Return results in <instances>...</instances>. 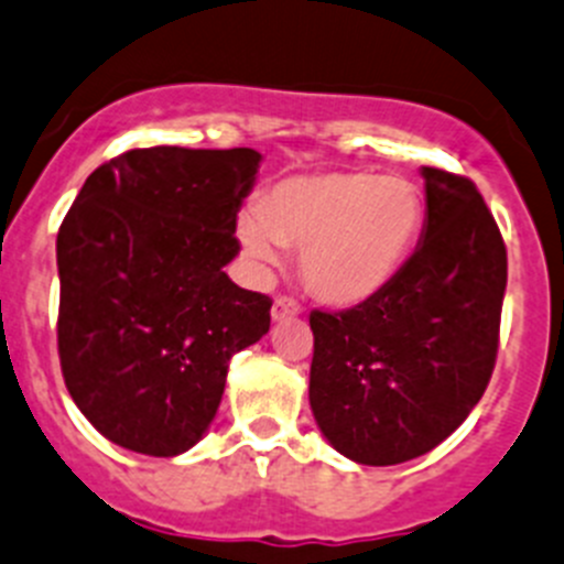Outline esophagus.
I'll use <instances>...</instances> for the list:
<instances>
[{"mask_svg":"<svg viewBox=\"0 0 564 564\" xmlns=\"http://www.w3.org/2000/svg\"><path fill=\"white\" fill-rule=\"evenodd\" d=\"M297 314H300L297 300H292V297H278L275 303H272V319H275V322L294 319V316H297Z\"/></svg>","mask_w":564,"mask_h":564,"instance_id":"1","label":"esophagus"}]
</instances>
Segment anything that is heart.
Returning <instances> with one entry per match:
<instances>
[{
  "mask_svg": "<svg viewBox=\"0 0 564 564\" xmlns=\"http://www.w3.org/2000/svg\"><path fill=\"white\" fill-rule=\"evenodd\" d=\"M424 226V195L410 178L327 171L275 184L259 215L239 217L237 237L259 267L300 250V272L316 297L355 305L388 286Z\"/></svg>",
  "mask_w": 564,
  "mask_h": 564,
  "instance_id": "1",
  "label": "heart"
}]
</instances>
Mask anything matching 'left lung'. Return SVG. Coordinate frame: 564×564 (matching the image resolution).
Segmentation results:
<instances>
[{
  "instance_id": "1",
  "label": "left lung",
  "mask_w": 564,
  "mask_h": 564,
  "mask_svg": "<svg viewBox=\"0 0 564 564\" xmlns=\"http://www.w3.org/2000/svg\"><path fill=\"white\" fill-rule=\"evenodd\" d=\"M427 226L375 297L311 311L308 399L330 446L364 466L435 449L482 399L499 352L507 248L477 184L421 167Z\"/></svg>"
}]
</instances>
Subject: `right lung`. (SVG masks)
<instances>
[{"label": "right lung", "mask_w": 564, "mask_h": 564, "mask_svg": "<svg viewBox=\"0 0 564 564\" xmlns=\"http://www.w3.org/2000/svg\"><path fill=\"white\" fill-rule=\"evenodd\" d=\"M253 149H134L87 176L57 234L65 388L123 449L173 457L204 438L228 360L270 330L272 300L223 267Z\"/></svg>", "instance_id": "add662e5"}]
</instances>
